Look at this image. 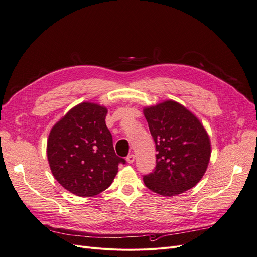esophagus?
Instances as JSON below:
<instances>
[{"mask_svg": "<svg viewBox=\"0 0 257 257\" xmlns=\"http://www.w3.org/2000/svg\"><path fill=\"white\" fill-rule=\"evenodd\" d=\"M126 159H127V161L129 164H132L133 161H134V159H136V155L134 154H129L127 157H126Z\"/></svg>", "mask_w": 257, "mask_h": 257, "instance_id": "34e87169", "label": "esophagus"}]
</instances>
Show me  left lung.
<instances>
[{"mask_svg": "<svg viewBox=\"0 0 257 257\" xmlns=\"http://www.w3.org/2000/svg\"><path fill=\"white\" fill-rule=\"evenodd\" d=\"M155 143L156 166L144 175L149 190L172 197L194 187L203 177L210 158L204 127L185 107L166 101L144 109Z\"/></svg>", "mask_w": 257, "mask_h": 257, "instance_id": "1", "label": "left lung"}]
</instances>
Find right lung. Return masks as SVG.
I'll return each mask as SVG.
<instances>
[{
  "instance_id": "1",
  "label": "right lung",
  "mask_w": 257,
  "mask_h": 257,
  "mask_svg": "<svg viewBox=\"0 0 257 257\" xmlns=\"http://www.w3.org/2000/svg\"><path fill=\"white\" fill-rule=\"evenodd\" d=\"M107 109L81 103L67 112L50 132L47 154L52 174L69 192L96 196L110 186L118 165L112 136L107 128Z\"/></svg>"
}]
</instances>
